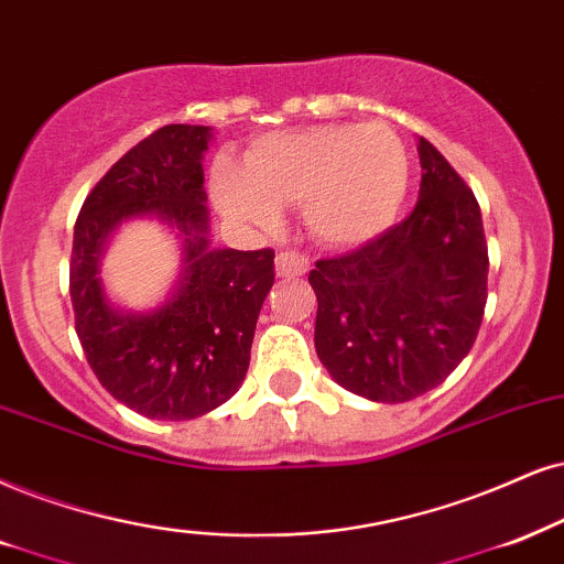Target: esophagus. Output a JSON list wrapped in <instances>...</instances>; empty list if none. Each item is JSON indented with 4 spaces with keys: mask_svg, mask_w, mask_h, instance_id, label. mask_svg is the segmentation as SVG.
Instances as JSON below:
<instances>
[{
    "mask_svg": "<svg viewBox=\"0 0 564 564\" xmlns=\"http://www.w3.org/2000/svg\"><path fill=\"white\" fill-rule=\"evenodd\" d=\"M310 270V262H306L304 254L299 252H281L275 258V273L281 278H299Z\"/></svg>",
    "mask_w": 564,
    "mask_h": 564,
    "instance_id": "1",
    "label": "esophagus"
}]
</instances>
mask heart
Listing matches in <instances>:
<instances>
[{"mask_svg": "<svg viewBox=\"0 0 564 564\" xmlns=\"http://www.w3.org/2000/svg\"><path fill=\"white\" fill-rule=\"evenodd\" d=\"M226 216L254 226L278 220V205L302 203L319 245H367L393 226L409 192V153L393 127L319 124L254 140L245 166L220 155L210 174Z\"/></svg>", "mask_w": 564, "mask_h": 564, "instance_id": "1", "label": "heart"}]
</instances>
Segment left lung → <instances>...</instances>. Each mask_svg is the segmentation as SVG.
<instances>
[{"mask_svg": "<svg viewBox=\"0 0 564 564\" xmlns=\"http://www.w3.org/2000/svg\"><path fill=\"white\" fill-rule=\"evenodd\" d=\"M403 224L310 273L315 348L348 393L405 403L437 388L471 351L487 304V239L474 192L430 140Z\"/></svg>", "mask_w": 564, "mask_h": 564, "instance_id": "obj_1", "label": "left lung"}]
</instances>
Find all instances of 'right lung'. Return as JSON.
Wrapping results in <instances>:
<instances>
[{"instance_id":"obj_1","label":"right lung","mask_w":564,"mask_h":564,"mask_svg":"<svg viewBox=\"0 0 564 564\" xmlns=\"http://www.w3.org/2000/svg\"><path fill=\"white\" fill-rule=\"evenodd\" d=\"M213 127L166 124L140 140L85 197L75 224L69 296L88 365L109 393L163 422L218 409L245 382L273 249L210 245L203 159ZM132 219H159L181 239L183 262L164 302L148 311L113 303L100 265Z\"/></svg>"}]
</instances>
